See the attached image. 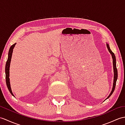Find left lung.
<instances>
[{
    "mask_svg": "<svg viewBox=\"0 0 125 125\" xmlns=\"http://www.w3.org/2000/svg\"><path fill=\"white\" fill-rule=\"evenodd\" d=\"M106 46H107V48H108V49L109 52H110V53L111 54L112 57L113 66H114V83H113V87H112V89L111 93L110 94L109 96L106 98V99H108V98L110 97V96L112 94V93H114V92L115 91V85H116V82H117V78H118V71H117V66H116V59H115V55L111 50V49H110V48L109 47V45L108 43H106Z\"/></svg>",
    "mask_w": 125,
    "mask_h": 125,
    "instance_id": "8db88e82",
    "label": "left lung"
}]
</instances>
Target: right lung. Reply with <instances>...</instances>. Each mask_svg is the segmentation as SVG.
Wrapping results in <instances>:
<instances>
[{
  "instance_id": "add662e5",
  "label": "right lung",
  "mask_w": 125,
  "mask_h": 125,
  "mask_svg": "<svg viewBox=\"0 0 125 125\" xmlns=\"http://www.w3.org/2000/svg\"><path fill=\"white\" fill-rule=\"evenodd\" d=\"M16 45V43H14L13 45L10 46V48L9 52H8V59L7 61L6 62V64L5 66V74H6V85L7 86V88L9 90L10 92V94L12 95L13 96H14L12 91H11V87H10V64L11 61V56H12V53L13 51V49L15 47Z\"/></svg>"
}]
</instances>
